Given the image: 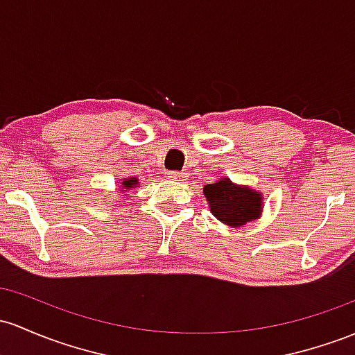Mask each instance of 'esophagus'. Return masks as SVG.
I'll return each instance as SVG.
<instances>
[{"mask_svg": "<svg viewBox=\"0 0 355 355\" xmlns=\"http://www.w3.org/2000/svg\"><path fill=\"white\" fill-rule=\"evenodd\" d=\"M168 178H171V180H180V178H185L187 173H184V171H168Z\"/></svg>", "mask_w": 355, "mask_h": 355, "instance_id": "34e87169", "label": "esophagus"}]
</instances>
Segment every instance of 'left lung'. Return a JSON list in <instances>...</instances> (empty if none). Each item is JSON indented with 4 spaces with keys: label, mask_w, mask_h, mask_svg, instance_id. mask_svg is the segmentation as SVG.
<instances>
[{
    "label": "left lung",
    "mask_w": 355,
    "mask_h": 355,
    "mask_svg": "<svg viewBox=\"0 0 355 355\" xmlns=\"http://www.w3.org/2000/svg\"><path fill=\"white\" fill-rule=\"evenodd\" d=\"M204 196L207 197L214 216L232 227H239L256 219L261 212L259 193L231 184L229 178L205 185Z\"/></svg>",
    "instance_id": "left-lung-1"
}]
</instances>
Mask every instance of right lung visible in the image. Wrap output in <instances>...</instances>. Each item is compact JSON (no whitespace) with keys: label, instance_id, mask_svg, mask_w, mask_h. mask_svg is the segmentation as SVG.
Masks as SVG:
<instances>
[{"label":"right lung","instance_id":"add662e5","mask_svg":"<svg viewBox=\"0 0 355 355\" xmlns=\"http://www.w3.org/2000/svg\"><path fill=\"white\" fill-rule=\"evenodd\" d=\"M123 185L124 189H133L135 185H138V180H136V178H126V180L123 182Z\"/></svg>","mask_w":355,"mask_h":355}]
</instances>
